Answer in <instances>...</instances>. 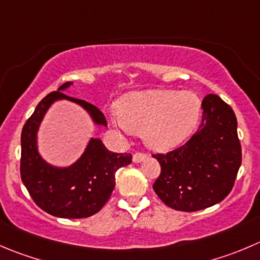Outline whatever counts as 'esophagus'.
<instances>
[{
    "mask_svg": "<svg viewBox=\"0 0 260 260\" xmlns=\"http://www.w3.org/2000/svg\"><path fill=\"white\" fill-rule=\"evenodd\" d=\"M145 158H147V155L143 152H136L135 155H133V162H141V161H143Z\"/></svg>",
    "mask_w": 260,
    "mask_h": 260,
    "instance_id": "obj_1",
    "label": "esophagus"
}]
</instances>
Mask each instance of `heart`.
Here are the masks:
<instances>
[{
    "mask_svg": "<svg viewBox=\"0 0 260 260\" xmlns=\"http://www.w3.org/2000/svg\"><path fill=\"white\" fill-rule=\"evenodd\" d=\"M200 98L190 91L147 90L124 95L117 104L120 127L143 133L148 147L166 151L183 142L201 118Z\"/></svg>",
    "mask_w": 260,
    "mask_h": 260,
    "instance_id": "1",
    "label": "heart"
}]
</instances>
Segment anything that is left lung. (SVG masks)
I'll use <instances>...</instances> for the list:
<instances>
[{"label":"left lung","mask_w":260,"mask_h":260,"mask_svg":"<svg viewBox=\"0 0 260 260\" xmlns=\"http://www.w3.org/2000/svg\"><path fill=\"white\" fill-rule=\"evenodd\" d=\"M202 122L185 145L152 155L161 173L153 183L158 198L176 211L205 210L228 197L241 165L238 120L230 105L210 94Z\"/></svg>","instance_id":"8db88e82"}]
</instances>
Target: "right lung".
I'll use <instances>...</instances> for the list:
<instances>
[{
  "label": "right lung",
  "instance_id": "right-lung-1",
  "mask_svg": "<svg viewBox=\"0 0 260 260\" xmlns=\"http://www.w3.org/2000/svg\"><path fill=\"white\" fill-rule=\"evenodd\" d=\"M71 85L66 82L48 94L24 124L20 174L30 197L43 211L55 217L85 218L104 207L115 186V173L132 162V155L112 152L99 138H91L81 157L67 168L50 165L39 155L38 129L47 110L57 100L76 103L89 113L95 124L107 125L104 114L95 105L63 94Z\"/></svg>",
  "mask_w": 260,
  "mask_h": 260
}]
</instances>
